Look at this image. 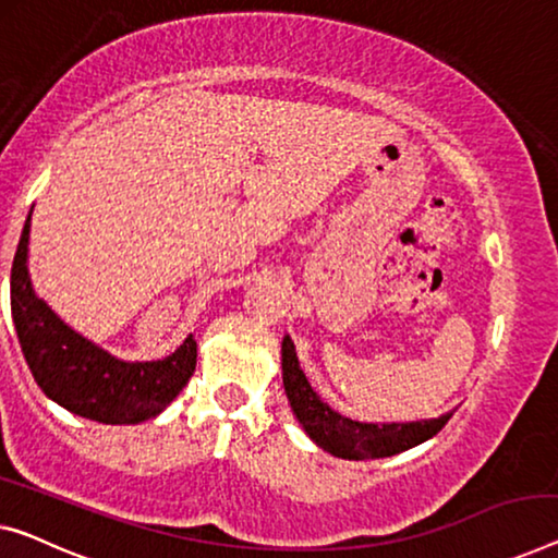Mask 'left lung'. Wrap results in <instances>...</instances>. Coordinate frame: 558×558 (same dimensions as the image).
Instances as JSON below:
<instances>
[{"instance_id": "8db88e82", "label": "left lung", "mask_w": 558, "mask_h": 558, "mask_svg": "<svg viewBox=\"0 0 558 558\" xmlns=\"http://www.w3.org/2000/svg\"><path fill=\"white\" fill-rule=\"evenodd\" d=\"M282 386H286L290 409L301 421L305 434L323 451L348 461L384 459V456L409 451V448L423 444V440L434 438L453 415L451 411L430 421L380 423V426L378 423L345 418V415L332 411L328 403H323L320 396L307 384L301 363H298L293 340L288 336L282 338Z\"/></svg>"}]
</instances>
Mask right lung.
I'll list each match as a JSON object with an SVG mask.
<instances>
[{"label":"right lung","instance_id":"right-lung-1","mask_svg":"<svg viewBox=\"0 0 558 558\" xmlns=\"http://www.w3.org/2000/svg\"><path fill=\"white\" fill-rule=\"evenodd\" d=\"M32 213L24 222L12 263V320L22 353L45 396L70 413L97 423H140L155 418L195 373L193 336L162 361L130 363L74 332L41 298L27 270Z\"/></svg>","mask_w":558,"mask_h":558}]
</instances>
